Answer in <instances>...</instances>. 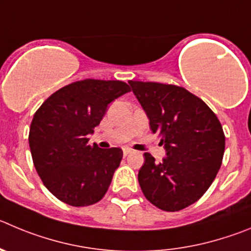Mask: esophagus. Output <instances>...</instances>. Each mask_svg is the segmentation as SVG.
I'll use <instances>...</instances> for the list:
<instances>
[{"label": "esophagus", "instance_id": "esophagus-1", "mask_svg": "<svg viewBox=\"0 0 251 251\" xmlns=\"http://www.w3.org/2000/svg\"><path fill=\"white\" fill-rule=\"evenodd\" d=\"M132 151H133L129 148V147H124V148H123V154H124V155H128V154L132 153Z\"/></svg>", "mask_w": 251, "mask_h": 251}]
</instances>
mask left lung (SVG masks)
<instances>
[{"label":"left lung","mask_w":251,"mask_h":251,"mask_svg":"<svg viewBox=\"0 0 251 251\" xmlns=\"http://www.w3.org/2000/svg\"><path fill=\"white\" fill-rule=\"evenodd\" d=\"M128 83L162 139V163L144 153L138 181L144 197L165 211H178L203 197L223 162L225 135L215 113L183 87L157 82Z\"/></svg>","instance_id":"8db88e82"}]
</instances>
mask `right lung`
<instances>
[{
    "instance_id": "add662e5",
    "label": "right lung",
    "mask_w": 251,
    "mask_h": 251,
    "mask_svg": "<svg viewBox=\"0 0 251 251\" xmlns=\"http://www.w3.org/2000/svg\"><path fill=\"white\" fill-rule=\"evenodd\" d=\"M129 91L122 80H77L50 94L37 109L28 135L32 159L57 199L87 206L104 197L123 151L89 146L87 135L100 123L108 104Z\"/></svg>"
}]
</instances>
